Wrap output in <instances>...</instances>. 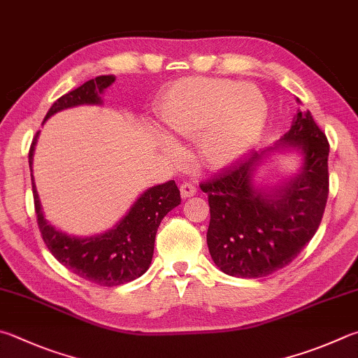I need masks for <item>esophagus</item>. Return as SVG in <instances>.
Segmentation results:
<instances>
[{
    "label": "esophagus",
    "instance_id": "34e87169",
    "mask_svg": "<svg viewBox=\"0 0 358 358\" xmlns=\"http://www.w3.org/2000/svg\"><path fill=\"white\" fill-rule=\"evenodd\" d=\"M180 192H181V197H192V196H196V192H197V187L194 186L192 183H183L180 186Z\"/></svg>",
    "mask_w": 358,
    "mask_h": 358
}]
</instances>
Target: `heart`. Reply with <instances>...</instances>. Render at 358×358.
<instances>
[{
  "label": "heart",
  "mask_w": 358,
  "mask_h": 358,
  "mask_svg": "<svg viewBox=\"0 0 358 358\" xmlns=\"http://www.w3.org/2000/svg\"><path fill=\"white\" fill-rule=\"evenodd\" d=\"M268 103L252 84L217 78H186L173 83L159 103V119L169 131L197 141L199 158L220 169L238 161L262 134ZM169 152L178 153L173 141Z\"/></svg>",
  "instance_id": "obj_1"
}]
</instances>
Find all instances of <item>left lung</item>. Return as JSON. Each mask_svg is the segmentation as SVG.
<instances>
[{
	"instance_id": "obj_1",
	"label": "left lung",
	"mask_w": 358,
	"mask_h": 358,
	"mask_svg": "<svg viewBox=\"0 0 358 358\" xmlns=\"http://www.w3.org/2000/svg\"><path fill=\"white\" fill-rule=\"evenodd\" d=\"M285 148L303 153L301 172L275 190L255 188L252 173L259 161ZM327 159L326 134L310 111H299L278 144L200 183L210 203L206 244L214 264L241 278L266 277L288 266L321 224L329 197Z\"/></svg>"
}]
</instances>
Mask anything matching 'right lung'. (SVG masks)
I'll return each mask as SVG.
<instances>
[{"label": "right lung", "instance_id": "1", "mask_svg": "<svg viewBox=\"0 0 358 358\" xmlns=\"http://www.w3.org/2000/svg\"><path fill=\"white\" fill-rule=\"evenodd\" d=\"M115 81L113 75H101L89 80L83 86L70 90L69 94L57 99L48 109L45 120L62 109L80 105H101V94ZM36 138L29 148V169L32 172V157H34ZM32 180V196L37 214V225L48 250L61 264L76 274L100 287H119L141 277L150 268L155 236L162 217L180 205V189L171 180L167 183L148 187L129 208L127 216L120 219L114 229L101 235L78 238L55 229L43 216L41 200Z\"/></svg>", "mask_w": 358, "mask_h": 358}]
</instances>
